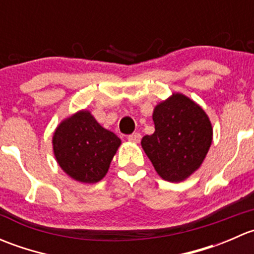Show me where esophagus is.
I'll return each instance as SVG.
<instances>
[{
    "label": "esophagus",
    "instance_id": "esophagus-1",
    "mask_svg": "<svg viewBox=\"0 0 254 254\" xmlns=\"http://www.w3.org/2000/svg\"><path fill=\"white\" fill-rule=\"evenodd\" d=\"M127 140L131 142H140V140H141V135H140L139 132H134V134L127 136Z\"/></svg>",
    "mask_w": 254,
    "mask_h": 254
}]
</instances>
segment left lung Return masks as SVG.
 <instances>
[{"label":"left lung","instance_id":"obj_1","mask_svg":"<svg viewBox=\"0 0 254 254\" xmlns=\"http://www.w3.org/2000/svg\"><path fill=\"white\" fill-rule=\"evenodd\" d=\"M155 132L141 146L156 172L168 182H181L195 172L212 140L205 112L183 94L176 93L153 111Z\"/></svg>","mask_w":254,"mask_h":254}]
</instances>
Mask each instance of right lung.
<instances>
[{
  "label": "right lung",
  "mask_w": 254,
  "mask_h": 254,
  "mask_svg": "<svg viewBox=\"0 0 254 254\" xmlns=\"http://www.w3.org/2000/svg\"><path fill=\"white\" fill-rule=\"evenodd\" d=\"M120 142L117 135L102 127L86 111L61 123L53 137L60 167L83 183H96L106 176Z\"/></svg>",
  "instance_id": "1"
}]
</instances>
